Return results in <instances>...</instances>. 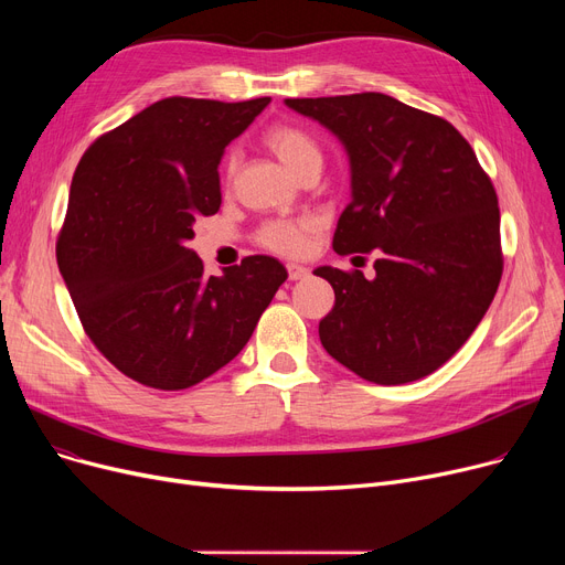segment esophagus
Segmentation results:
<instances>
[{"mask_svg": "<svg viewBox=\"0 0 565 565\" xmlns=\"http://www.w3.org/2000/svg\"><path fill=\"white\" fill-rule=\"evenodd\" d=\"M286 270H288V279H290V281H298V279H302V277L309 275L307 267H305V265H298V263H288Z\"/></svg>", "mask_w": 565, "mask_h": 565, "instance_id": "1", "label": "esophagus"}]
</instances>
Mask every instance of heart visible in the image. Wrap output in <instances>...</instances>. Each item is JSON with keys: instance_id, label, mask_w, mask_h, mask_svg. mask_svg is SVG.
Segmentation results:
<instances>
[{"instance_id": "obj_1", "label": "heart", "mask_w": 565, "mask_h": 565, "mask_svg": "<svg viewBox=\"0 0 565 565\" xmlns=\"http://www.w3.org/2000/svg\"><path fill=\"white\" fill-rule=\"evenodd\" d=\"M263 143L270 148V151L284 162V167L298 178L305 171L322 164V151L318 141L311 137V132H307L298 124H290V121L273 124L263 132ZM235 167H237V156L231 151L224 162L226 183L233 181ZM313 228L316 226L311 220H273V222H265L258 228L256 243L263 249H270L281 256H300L307 249Z\"/></svg>"}]
</instances>
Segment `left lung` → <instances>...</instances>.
I'll return each instance as SVG.
<instances>
[{
  "label": "left lung",
  "instance_id": "8db88e82",
  "mask_svg": "<svg viewBox=\"0 0 565 565\" xmlns=\"http://www.w3.org/2000/svg\"><path fill=\"white\" fill-rule=\"evenodd\" d=\"M345 146L352 201L334 252L375 254V277L318 267L334 309L322 348L375 384L447 364L486 316L503 273L497 192L469 141L441 116L384 94L288 98Z\"/></svg>",
  "mask_w": 565,
  "mask_h": 565
}]
</instances>
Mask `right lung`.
Masks as SVG:
<instances>
[{
	"instance_id": "obj_1",
	"label": "right lung",
	"mask_w": 565,
	"mask_h": 565,
	"mask_svg": "<svg viewBox=\"0 0 565 565\" xmlns=\"http://www.w3.org/2000/svg\"><path fill=\"white\" fill-rule=\"evenodd\" d=\"M267 103L158 100L100 135L73 173L58 273L86 337L143 387L181 392L217 373L288 279L273 256L207 277L188 247L222 205L224 148Z\"/></svg>"
}]
</instances>
